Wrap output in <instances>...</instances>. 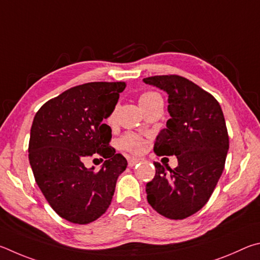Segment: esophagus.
Returning a JSON list of instances; mask_svg holds the SVG:
<instances>
[{"label":"esophagus","mask_w":260,"mask_h":260,"mask_svg":"<svg viewBox=\"0 0 260 260\" xmlns=\"http://www.w3.org/2000/svg\"><path fill=\"white\" fill-rule=\"evenodd\" d=\"M138 162H140V160L137 157H129V158H127V166H129V167H135Z\"/></svg>","instance_id":"34e87169"}]
</instances>
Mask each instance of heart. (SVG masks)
Here are the masks:
<instances>
[{"mask_svg":"<svg viewBox=\"0 0 260 260\" xmlns=\"http://www.w3.org/2000/svg\"><path fill=\"white\" fill-rule=\"evenodd\" d=\"M157 98H161L160 94L156 92H152V91H147V92H144L140 94L139 104H140V106H142V105L147 104L149 102H152V100L157 99ZM116 112H117V107H114L112 113L109 114V116H108L109 123H114V121H115ZM120 145L122 148H124V149H126V151L133 152V153H140V152H143L145 148L144 139L135 134H126L124 137L121 138Z\"/></svg>","mask_w":260,"mask_h":260,"instance_id":"heart-1","label":"heart"}]
</instances>
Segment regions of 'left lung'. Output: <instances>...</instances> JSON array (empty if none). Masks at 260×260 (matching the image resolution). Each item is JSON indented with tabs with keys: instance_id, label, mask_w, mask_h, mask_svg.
<instances>
[{
	"instance_id": "left-lung-1",
	"label": "left lung",
	"mask_w": 260,
	"mask_h": 260,
	"mask_svg": "<svg viewBox=\"0 0 260 260\" xmlns=\"http://www.w3.org/2000/svg\"><path fill=\"white\" fill-rule=\"evenodd\" d=\"M143 81L169 94L170 118L156 137L154 152L178 160L175 169L154 162L147 201L160 215L184 219L204 207L224 170L230 147L224 114L212 94L183 76L156 75Z\"/></svg>"
}]
</instances>
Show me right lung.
<instances>
[{
    "mask_svg": "<svg viewBox=\"0 0 260 260\" xmlns=\"http://www.w3.org/2000/svg\"><path fill=\"white\" fill-rule=\"evenodd\" d=\"M124 89V82L77 85L35 114L28 145L35 181L53 210L74 224H89L106 212L127 166L109 146L112 129L104 123ZM95 152L107 158L99 172L83 163Z\"/></svg>",
    "mask_w": 260,
    "mask_h": 260,
    "instance_id": "obj_1",
    "label": "right lung"
}]
</instances>
